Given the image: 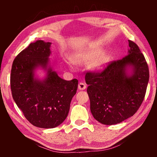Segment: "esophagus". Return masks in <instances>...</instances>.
Wrapping results in <instances>:
<instances>
[{
  "label": "esophagus",
  "mask_w": 157,
  "mask_h": 157,
  "mask_svg": "<svg viewBox=\"0 0 157 157\" xmlns=\"http://www.w3.org/2000/svg\"><path fill=\"white\" fill-rule=\"evenodd\" d=\"M78 88L79 90H85L86 88V85L84 84V83L80 82L78 85Z\"/></svg>",
  "instance_id": "1"
}]
</instances>
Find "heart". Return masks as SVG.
Wrapping results in <instances>:
<instances>
[{
  "mask_svg": "<svg viewBox=\"0 0 157 157\" xmlns=\"http://www.w3.org/2000/svg\"><path fill=\"white\" fill-rule=\"evenodd\" d=\"M103 48L101 46H96L94 48L86 49L78 52L73 56V61L77 65H84L91 61L92 67L96 69H102L105 67L109 61V56L107 55H102Z\"/></svg>",
  "mask_w": 157,
  "mask_h": 157,
  "instance_id": "obj_1",
  "label": "heart"
}]
</instances>
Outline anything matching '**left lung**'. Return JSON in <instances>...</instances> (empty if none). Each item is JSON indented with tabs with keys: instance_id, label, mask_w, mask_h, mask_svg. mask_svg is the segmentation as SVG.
<instances>
[{
	"instance_id": "8db88e82",
	"label": "left lung",
	"mask_w": 157,
	"mask_h": 157,
	"mask_svg": "<svg viewBox=\"0 0 157 157\" xmlns=\"http://www.w3.org/2000/svg\"><path fill=\"white\" fill-rule=\"evenodd\" d=\"M128 55L109 63L101 71H88L85 76L90 111L104 125L119 123L134 115L144 101L149 79V69L138 46L128 40ZM132 66L133 74H126Z\"/></svg>"
}]
</instances>
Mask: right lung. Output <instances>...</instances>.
Segmentation results:
<instances>
[{
    "label": "right lung",
    "mask_w": 157,
    "mask_h": 157,
    "mask_svg": "<svg viewBox=\"0 0 157 157\" xmlns=\"http://www.w3.org/2000/svg\"><path fill=\"white\" fill-rule=\"evenodd\" d=\"M51 42L37 40L17 55L13 61L10 84L12 96L23 115L33 125L54 128L68 115L78 80L67 81L48 69L44 80L34 78V69L46 67L51 54Z\"/></svg>",
    "instance_id": "obj_1"
}]
</instances>
